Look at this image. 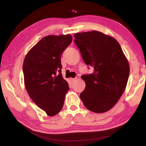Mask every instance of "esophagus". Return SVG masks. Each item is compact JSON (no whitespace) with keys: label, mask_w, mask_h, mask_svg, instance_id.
<instances>
[{"label":"esophagus","mask_w":146,"mask_h":146,"mask_svg":"<svg viewBox=\"0 0 146 146\" xmlns=\"http://www.w3.org/2000/svg\"><path fill=\"white\" fill-rule=\"evenodd\" d=\"M71 82H75L76 81L77 79H76V78H71Z\"/></svg>","instance_id":"34e87169"}]
</instances>
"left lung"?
Here are the masks:
<instances>
[{
	"mask_svg": "<svg viewBox=\"0 0 146 146\" xmlns=\"http://www.w3.org/2000/svg\"><path fill=\"white\" fill-rule=\"evenodd\" d=\"M74 42L84 61L94 68L82 75L86 88L80 93L85 107L96 113L108 111L117 103L126 88L130 66L119 43L98 31L77 33Z\"/></svg>",
	"mask_w": 146,
	"mask_h": 146,
	"instance_id": "obj_1",
	"label": "left lung"
}]
</instances>
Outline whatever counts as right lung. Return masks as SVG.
<instances>
[{
	"instance_id": "add662e5",
	"label": "right lung",
	"mask_w": 146,
	"mask_h": 146,
	"mask_svg": "<svg viewBox=\"0 0 146 146\" xmlns=\"http://www.w3.org/2000/svg\"><path fill=\"white\" fill-rule=\"evenodd\" d=\"M71 35H49L25 56L23 70L27 91L32 101L48 116L62 108L68 84L61 73V55L71 43Z\"/></svg>"
}]
</instances>
